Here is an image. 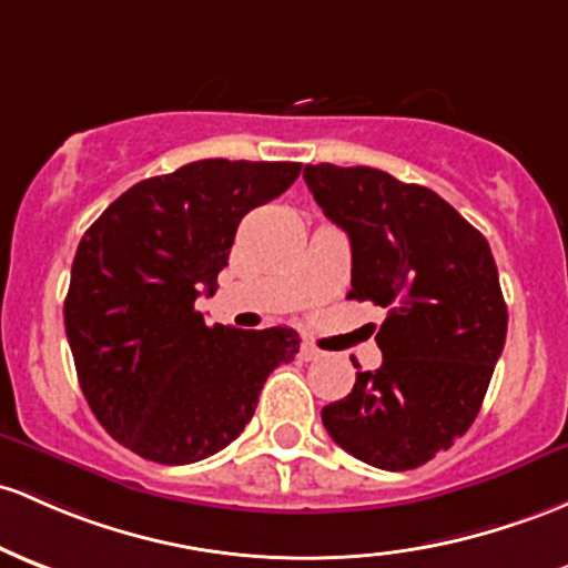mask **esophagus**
I'll return each instance as SVG.
<instances>
[{"instance_id": "esophagus-1", "label": "esophagus", "mask_w": 568, "mask_h": 568, "mask_svg": "<svg viewBox=\"0 0 568 568\" xmlns=\"http://www.w3.org/2000/svg\"><path fill=\"white\" fill-rule=\"evenodd\" d=\"M302 358L304 361H317V358H323V351H317L315 345L304 342V345H302Z\"/></svg>"}]
</instances>
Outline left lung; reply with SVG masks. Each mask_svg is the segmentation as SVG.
<instances>
[{
	"instance_id": "1",
	"label": "left lung",
	"mask_w": 568,
	"mask_h": 568,
	"mask_svg": "<svg viewBox=\"0 0 568 568\" xmlns=\"http://www.w3.org/2000/svg\"><path fill=\"white\" fill-rule=\"evenodd\" d=\"M304 180L351 236L347 296L385 310L383 366L355 372L351 394L323 407V426L364 464L415 469L469 432L504 351L494 253L445 199L383 170L307 164Z\"/></svg>"
}]
</instances>
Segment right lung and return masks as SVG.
Listing matches in <instances>:
<instances>
[{
	"label": "right lung",
	"instance_id": "obj_1",
	"mask_svg": "<svg viewBox=\"0 0 568 568\" xmlns=\"http://www.w3.org/2000/svg\"><path fill=\"white\" fill-rule=\"evenodd\" d=\"M294 161L204 159L148 178L80 240L64 302L74 369L104 432L155 464H193L251 423L266 377L298 353L294 328L207 326L240 221L288 191Z\"/></svg>",
	"mask_w": 568,
	"mask_h": 568
}]
</instances>
